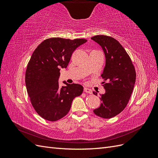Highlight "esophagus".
Listing matches in <instances>:
<instances>
[{"label":"esophagus","mask_w":158,"mask_h":158,"mask_svg":"<svg viewBox=\"0 0 158 158\" xmlns=\"http://www.w3.org/2000/svg\"><path fill=\"white\" fill-rule=\"evenodd\" d=\"M84 92L87 93V94H92V90L89 88H84Z\"/></svg>","instance_id":"obj_1"}]
</instances>
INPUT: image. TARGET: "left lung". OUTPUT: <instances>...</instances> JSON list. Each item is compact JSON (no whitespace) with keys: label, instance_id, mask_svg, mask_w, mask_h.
Segmentation results:
<instances>
[{"label":"left lung","instance_id":"left-lung-1","mask_svg":"<svg viewBox=\"0 0 158 158\" xmlns=\"http://www.w3.org/2000/svg\"><path fill=\"white\" fill-rule=\"evenodd\" d=\"M91 39L102 47L106 56V66L102 74L106 92L99 98L102 103L94 113L100 117L110 118L127 106L135 86V69L130 56L117 40L103 35Z\"/></svg>","mask_w":158,"mask_h":158}]
</instances>
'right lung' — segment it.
<instances>
[{"label": "right lung", "mask_w": 158, "mask_h": 158, "mask_svg": "<svg viewBox=\"0 0 158 158\" xmlns=\"http://www.w3.org/2000/svg\"><path fill=\"white\" fill-rule=\"evenodd\" d=\"M87 41L84 39L52 37L44 40L33 51L26 72V85L31 103L42 118L56 121L70 111L73 99L82 94L78 84L60 87V69L67 67L75 49Z\"/></svg>", "instance_id": "right-lung-1"}]
</instances>
